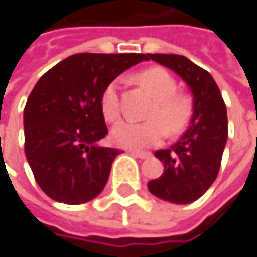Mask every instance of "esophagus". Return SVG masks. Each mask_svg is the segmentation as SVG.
I'll return each instance as SVG.
<instances>
[{"instance_id":"34e87169","label":"esophagus","mask_w":257,"mask_h":257,"mask_svg":"<svg viewBox=\"0 0 257 257\" xmlns=\"http://www.w3.org/2000/svg\"><path fill=\"white\" fill-rule=\"evenodd\" d=\"M133 156H136V158H140V159H148V158H151V152H140V151H132L130 152Z\"/></svg>"}]
</instances>
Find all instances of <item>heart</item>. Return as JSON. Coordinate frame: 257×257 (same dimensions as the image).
Returning <instances> with one entry per match:
<instances>
[{
    "label": "heart",
    "instance_id": "b5f03b06",
    "mask_svg": "<svg viewBox=\"0 0 257 257\" xmlns=\"http://www.w3.org/2000/svg\"><path fill=\"white\" fill-rule=\"evenodd\" d=\"M151 95L156 99L146 122L122 121L117 124L112 132V142L125 149H143L158 145L168 135L181 132L192 118L193 101L187 93H177L174 77L161 67H152L140 71L136 76ZM101 111L106 121L119 118V82H111L102 92Z\"/></svg>",
    "mask_w": 257,
    "mask_h": 257
}]
</instances>
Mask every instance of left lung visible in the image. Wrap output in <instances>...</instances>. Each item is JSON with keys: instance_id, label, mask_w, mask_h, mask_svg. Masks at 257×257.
<instances>
[{"instance_id": "1", "label": "left lung", "mask_w": 257, "mask_h": 257, "mask_svg": "<svg viewBox=\"0 0 257 257\" xmlns=\"http://www.w3.org/2000/svg\"><path fill=\"white\" fill-rule=\"evenodd\" d=\"M146 60L177 73L193 95L189 128L168 149L156 151L164 164L161 177L148 183L154 196L177 205L197 200L215 181L228 138L227 108L211 74L177 54H146Z\"/></svg>"}]
</instances>
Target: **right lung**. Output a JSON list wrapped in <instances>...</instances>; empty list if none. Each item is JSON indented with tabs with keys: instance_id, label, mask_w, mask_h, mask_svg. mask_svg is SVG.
Instances as JSON below:
<instances>
[{
	"instance_id": "obj_1",
	"label": "right lung",
	"mask_w": 257,
	"mask_h": 257,
	"mask_svg": "<svg viewBox=\"0 0 257 257\" xmlns=\"http://www.w3.org/2000/svg\"><path fill=\"white\" fill-rule=\"evenodd\" d=\"M145 54H74L35 84L25 106V152L36 183L55 202L80 205L103 190L119 149L108 135L103 89Z\"/></svg>"
}]
</instances>
